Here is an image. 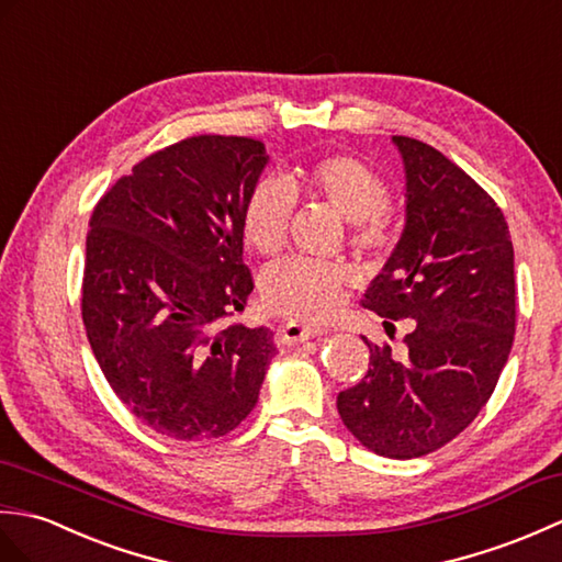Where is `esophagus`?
Here are the masks:
<instances>
[{"label":"esophagus","mask_w":562,"mask_h":562,"mask_svg":"<svg viewBox=\"0 0 562 562\" xmlns=\"http://www.w3.org/2000/svg\"><path fill=\"white\" fill-rule=\"evenodd\" d=\"M327 329L317 327V324H303V322H285L283 327L279 329L277 339L279 344H285V346H295V344H303L307 339H315V336L324 334Z\"/></svg>","instance_id":"obj_1"}]
</instances>
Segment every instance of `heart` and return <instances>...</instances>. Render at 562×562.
I'll return each instance as SVG.
<instances>
[{
	"mask_svg": "<svg viewBox=\"0 0 562 562\" xmlns=\"http://www.w3.org/2000/svg\"><path fill=\"white\" fill-rule=\"evenodd\" d=\"M301 180L351 221V245L360 252H382L394 238V216L386 209L390 184L380 172L351 154H331L303 168ZM297 196L281 176H261L245 196L243 238L261 255L279 252L289 238ZM353 271L339 261L313 257H285L261 273V301L271 313L315 322L339 310Z\"/></svg>",
	"mask_w": 562,
	"mask_h": 562,
	"instance_id": "1",
	"label": "heart"
}]
</instances>
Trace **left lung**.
<instances>
[{
  "mask_svg": "<svg viewBox=\"0 0 562 562\" xmlns=\"http://www.w3.org/2000/svg\"><path fill=\"white\" fill-rule=\"evenodd\" d=\"M406 170V226L363 305L414 319L404 353L370 344V368L336 396L370 452L414 459L454 440L488 404L515 339V249L501 206L438 148L392 136Z\"/></svg>",
  "mask_w": 562,
  "mask_h": 562,
  "instance_id": "1",
  "label": "left lung"
}]
</instances>
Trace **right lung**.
I'll return each instance as SVG.
<instances>
[{
    "mask_svg": "<svg viewBox=\"0 0 562 562\" xmlns=\"http://www.w3.org/2000/svg\"><path fill=\"white\" fill-rule=\"evenodd\" d=\"M267 160L249 136H190L139 160L93 209L86 336L120 402L166 438L238 428L277 356L267 327H221L255 289L240 214Z\"/></svg>",
    "mask_w": 562,
    "mask_h": 562,
    "instance_id": "1",
    "label": "right lung"
}]
</instances>
